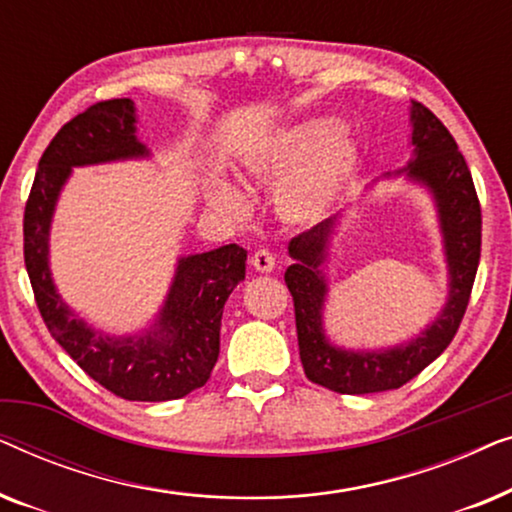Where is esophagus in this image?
<instances>
[{"label":"esophagus","mask_w":512,"mask_h":512,"mask_svg":"<svg viewBox=\"0 0 512 512\" xmlns=\"http://www.w3.org/2000/svg\"><path fill=\"white\" fill-rule=\"evenodd\" d=\"M275 256H272V251L268 249H258L254 251V256H251V265H254L256 272H272L275 270Z\"/></svg>","instance_id":"1"}]
</instances>
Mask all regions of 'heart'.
<instances>
[{
  "label": "heart",
  "instance_id": "1",
  "mask_svg": "<svg viewBox=\"0 0 512 512\" xmlns=\"http://www.w3.org/2000/svg\"><path fill=\"white\" fill-rule=\"evenodd\" d=\"M240 163L261 184L282 179L275 191L277 214L289 223L324 219L352 184L359 151L338 135L333 121H307L251 144ZM212 200L226 212H242V195L228 184H214Z\"/></svg>",
  "mask_w": 512,
  "mask_h": 512
}]
</instances>
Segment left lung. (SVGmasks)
Here are the masks:
<instances>
[{"label":"left lung","instance_id":"left-lung-1","mask_svg":"<svg viewBox=\"0 0 512 512\" xmlns=\"http://www.w3.org/2000/svg\"><path fill=\"white\" fill-rule=\"evenodd\" d=\"M410 121L415 158L401 172L433 195L450 275L447 303L438 317L403 345L361 352L335 347L324 331L328 282L321 268L328 261V244L340 216L317 223L289 242L293 263L284 272V282L296 310L300 361L314 384L338 394L356 396L398 389L436 361L457 335L478 272L482 214L471 170L450 130L433 111L412 102Z\"/></svg>","mask_w":512,"mask_h":512}]
</instances>
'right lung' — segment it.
<instances>
[{
  "label": "right lung",
  "mask_w": 512,
  "mask_h": 512,
  "mask_svg": "<svg viewBox=\"0 0 512 512\" xmlns=\"http://www.w3.org/2000/svg\"><path fill=\"white\" fill-rule=\"evenodd\" d=\"M137 109L128 97L97 102L60 128L34 174L25 205V268L41 319L83 373L125 401H174L209 380L219 359L223 305L244 279L247 251L237 244L181 256L170 293L151 328L107 335L90 328L55 291L48 235L55 202L72 167L149 158L137 139Z\"/></svg>",
  "instance_id": "right-lung-1"
}]
</instances>
